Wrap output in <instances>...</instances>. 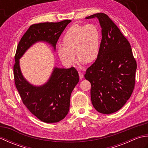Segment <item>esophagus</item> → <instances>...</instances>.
Here are the masks:
<instances>
[{"instance_id": "34e87169", "label": "esophagus", "mask_w": 148, "mask_h": 148, "mask_svg": "<svg viewBox=\"0 0 148 148\" xmlns=\"http://www.w3.org/2000/svg\"><path fill=\"white\" fill-rule=\"evenodd\" d=\"M79 78H80L81 79H82L83 78L84 75H83V74L81 72H79Z\"/></svg>"}]
</instances>
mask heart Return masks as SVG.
Segmentation results:
<instances>
[{"instance_id": "obj_1", "label": "heart", "mask_w": 148, "mask_h": 148, "mask_svg": "<svg viewBox=\"0 0 148 148\" xmlns=\"http://www.w3.org/2000/svg\"><path fill=\"white\" fill-rule=\"evenodd\" d=\"M100 33L94 25H74L66 32L63 38L64 46L57 47L60 59L67 65H72L76 58L85 64L95 61L100 50Z\"/></svg>"}]
</instances>
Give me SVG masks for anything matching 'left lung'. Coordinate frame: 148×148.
Instances as JSON below:
<instances>
[{
	"label": "left lung",
	"instance_id": "left-lung-1",
	"mask_svg": "<svg viewBox=\"0 0 148 148\" xmlns=\"http://www.w3.org/2000/svg\"><path fill=\"white\" fill-rule=\"evenodd\" d=\"M85 18L98 19L102 40L98 57L84 77L92 85L94 108L102 114H112L126 103L133 92L136 61L129 42L108 15L97 13Z\"/></svg>",
	"mask_w": 148,
	"mask_h": 148
}]
</instances>
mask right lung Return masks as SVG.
<instances>
[{
    "mask_svg": "<svg viewBox=\"0 0 148 148\" xmlns=\"http://www.w3.org/2000/svg\"><path fill=\"white\" fill-rule=\"evenodd\" d=\"M70 22L71 20H66L31 25L19 42L14 57V82L23 103L40 121L49 123L61 121L68 114L71 93L79 81L78 72L73 67H55L48 81L36 86L22 74L20 59L31 46L39 42L49 44L55 51L56 42Z\"/></svg>",
    "mask_w": 148,
    "mask_h": 148,
    "instance_id": "1",
    "label": "right lung"
}]
</instances>
